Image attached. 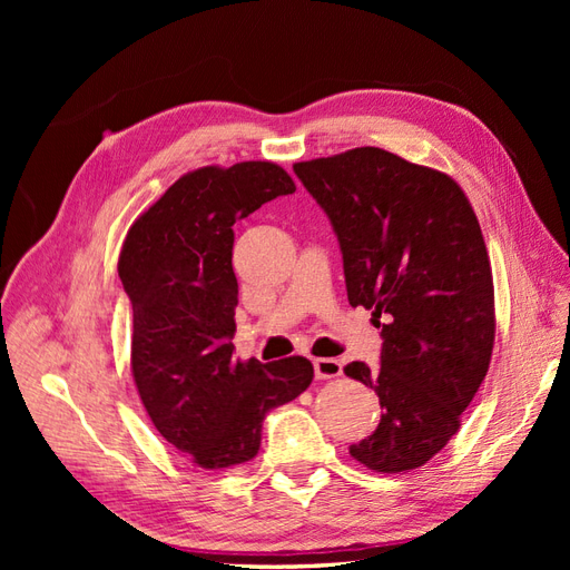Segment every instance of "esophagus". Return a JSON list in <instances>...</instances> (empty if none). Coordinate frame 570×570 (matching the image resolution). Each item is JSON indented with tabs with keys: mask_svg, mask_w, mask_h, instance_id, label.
I'll use <instances>...</instances> for the list:
<instances>
[{
	"mask_svg": "<svg viewBox=\"0 0 570 570\" xmlns=\"http://www.w3.org/2000/svg\"><path fill=\"white\" fill-rule=\"evenodd\" d=\"M314 371H316V377H321V381H327V377H337L342 375V361L340 358H314Z\"/></svg>",
	"mask_w": 570,
	"mask_h": 570,
	"instance_id": "esophagus-1",
	"label": "esophagus"
}]
</instances>
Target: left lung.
<instances>
[{"mask_svg":"<svg viewBox=\"0 0 570 570\" xmlns=\"http://www.w3.org/2000/svg\"><path fill=\"white\" fill-rule=\"evenodd\" d=\"M292 168L331 218L350 304L385 318L381 366L344 368L383 409L350 454L377 473L419 469L456 435L490 368L494 285L473 206L450 176L381 147Z\"/></svg>","mask_w":570,"mask_h":570,"instance_id":"obj_1","label":"left lung"}]
</instances>
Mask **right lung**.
I'll return each instance as SVG.
<instances>
[{
  "instance_id": "obj_1",
  "label": "right lung",
  "mask_w": 570,
  "mask_h": 570,
  "mask_svg": "<svg viewBox=\"0 0 570 570\" xmlns=\"http://www.w3.org/2000/svg\"><path fill=\"white\" fill-rule=\"evenodd\" d=\"M295 189L271 161L197 168L132 223L120 249L137 392L161 438L202 469L254 459L266 413L314 381L304 356L273 364L233 358V226Z\"/></svg>"
}]
</instances>
